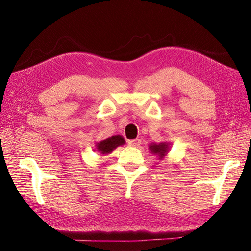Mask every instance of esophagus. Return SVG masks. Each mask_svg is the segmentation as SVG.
<instances>
[{
	"label": "esophagus",
	"mask_w": 251,
	"mask_h": 251,
	"mask_svg": "<svg viewBox=\"0 0 251 251\" xmlns=\"http://www.w3.org/2000/svg\"><path fill=\"white\" fill-rule=\"evenodd\" d=\"M142 144V141L141 139H131V141H128V145L131 146V147H138L139 145Z\"/></svg>",
	"instance_id": "esophagus-1"
}]
</instances>
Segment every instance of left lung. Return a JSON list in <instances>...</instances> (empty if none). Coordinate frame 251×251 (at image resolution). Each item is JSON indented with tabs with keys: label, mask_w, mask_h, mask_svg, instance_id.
I'll return each mask as SVG.
<instances>
[{
	"label": "left lung",
	"mask_w": 251,
	"mask_h": 251,
	"mask_svg": "<svg viewBox=\"0 0 251 251\" xmlns=\"http://www.w3.org/2000/svg\"><path fill=\"white\" fill-rule=\"evenodd\" d=\"M169 150H171V143L168 142H160L158 144L151 143L150 145V151L151 154H154L158 157L159 160L164 159L165 157L167 156Z\"/></svg>",
	"instance_id": "left-lung-1"
}]
</instances>
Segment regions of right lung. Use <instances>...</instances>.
Segmentation results:
<instances>
[{
    "label": "right lung",
    "instance_id": "add662e5",
    "mask_svg": "<svg viewBox=\"0 0 251 251\" xmlns=\"http://www.w3.org/2000/svg\"><path fill=\"white\" fill-rule=\"evenodd\" d=\"M125 144V139L123 136L121 135H115V136H112V137L109 138H106L104 141H100V142H97L96 143V151L100 152L101 156H105V155H108L112 152L114 150H115L116 147L118 146H122Z\"/></svg>",
    "mask_w": 251,
    "mask_h": 251
}]
</instances>
